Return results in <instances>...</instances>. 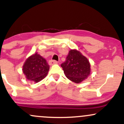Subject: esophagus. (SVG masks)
<instances>
[{
    "instance_id": "esophagus-1",
    "label": "esophagus",
    "mask_w": 124,
    "mask_h": 124,
    "mask_svg": "<svg viewBox=\"0 0 124 124\" xmlns=\"http://www.w3.org/2000/svg\"><path fill=\"white\" fill-rule=\"evenodd\" d=\"M58 63V62H57V61H55V60H50L49 61V64H50V65H54V64H56Z\"/></svg>"
}]
</instances>
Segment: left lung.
Returning a JSON list of instances; mask_svg holds the SVG:
<instances>
[{
  "label": "left lung",
  "mask_w": 124,
  "mask_h": 124,
  "mask_svg": "<svg viewBox=\"0 0 124 124\" xmlns=\"http://www.w3.org/2000/svg\"><path fill=\"white\" fill-rule=\"evenodd\" d=\"M66 77L73 82L79 84L90 75V64L88 59L78 51H69L65 62L61 64Z\"/></svg>",
  "instance_id": "left-lung-1"
}]
</instances>
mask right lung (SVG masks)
<instances>
[{
    "instance_id": "add662e5",
    "label": "right lung",
    "mask_w": 124,
    "mask_h": 124,
    "mask_svg": "<svg viewBox=\"0 0 124 124\" xmlns=\"http://www.w3.org/2000/svg\"><path fill=\"white\" fill-rule=\"evenodd\" d=\"M49 69L46 59L37 52L26 59L23 70L27 79L38 82L47 76Z\"/></svg>"
}]
</instances>
